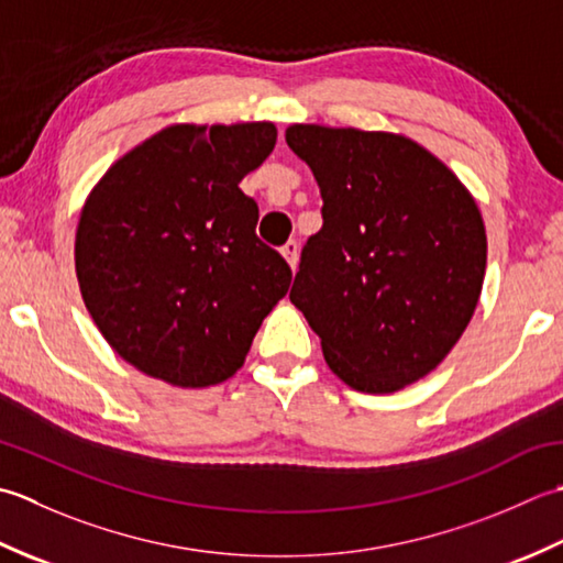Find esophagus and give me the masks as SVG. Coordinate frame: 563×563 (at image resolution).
Returning a JSON list of instances; mask_svg holds the SVG:
<instances>
[{
	"label": "esophagus",
	"mask_w": 563,
	"mask_h": 563,
	"mask_svg": "<svg viewBox=\"0 0 563 563\" xmlns=\"http://www.w3.org/2000/svg\"><path fill=\"white\" fill-rule=\"evenodd\" d=\"M282 257L289 262L291 269H296V265H298V245L294 243V240H289V243L282 247Z\"/></svg>",
	"instance_id": "34e87169"
}]
</instances>
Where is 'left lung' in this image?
Returning <instances> with one entry per match:
<instances>
[{
  "mask_svg": "<svg viewBox=\"0 0 563 563\" xmlns=\"http://www.w3.org/2000/svg\"><path fill=\"white\" fill-rule=\"evenodd\" d=\"M286 143L323 197L291 303L332 374L362 394L400 391L452 352L476 311L488 247L478 203L400 133L294 123Z\"/></svg>",
  "mask_w": 563,
  "mask_h": 563,
  "instance_id": "8db88e82",
  "label": "left lung"
}]
</instances>
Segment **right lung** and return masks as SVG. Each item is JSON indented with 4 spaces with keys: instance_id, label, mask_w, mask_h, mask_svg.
Masks as SVG:
<instances>
[{
    "instance_id": "add662e5",
    "label": "right lung",
    "mask_w": 563,
    "mask_h": 563,
    "mask_svg": "<svg viewBox=\"0 0 563 563\" xmlns=\"http://www.w3.org/2000/svg\"><path fill=\"white\" fill-rule=\"evenodd\" d=\"M277 143V125L175 123L145 137L82 206L75 272L111 350L159 382L203 388L243 366L291 269L255 233L238 185Z\"/></svg>"
}]
</instances>
